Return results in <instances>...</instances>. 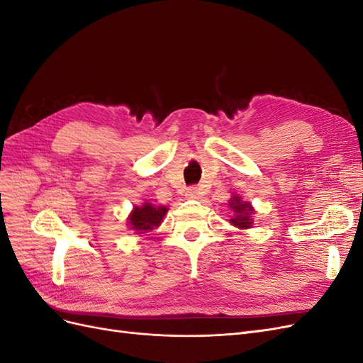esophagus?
<instances>
[{
	"instance_id": "34e87169",
	"label": "esophagus",
	"mask_w": 363,
	"mask_h": 363,
	"mask_svg": "<svg viewBox=\"0 0 363 363\" xmlns=\"http://www.w3.org/2000/svg\"><path fill=\"white\" fill-rule=\"evenodd\" d=\"M203 194V188H200V186H191V188L186 189V196L188 199H199Z\"/></svg>"
}]
</instances>
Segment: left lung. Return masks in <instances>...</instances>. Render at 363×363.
<instances>
[{
    "instance_id": "left-lung-1",
    "label": "left lung",
    "mask_w": 363,
    "mask_h": 363,
    "mask_svg": "<svg viewBox=\"0 0 363 363\" xmlns=\"http://www.w3.org/2000/svg\"><path fill=\"white\" fill-rule=\"evenodd\" d=\"M230 207L236 212V216L233 219H230L232 224L239 228H250L252 224L250 218V215L252 213V207L248 203L240 201L239 196H233V200L230 201Z\"/></svg>"
}]
</instances>
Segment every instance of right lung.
Listing matches in <instances>:
<instances>
[{
	"instance_id": "obj_1",
	"label": "right lung",
	"mask_w": 363,
	"mask_h": 363,
	"mask_svg": "<svg viewBox=\"0 0 363 363\" xmlns=\"http://www.w3.org/2000/svg\"><path fill=\"white\" fill-rule=\"evenodd\" d=\"M167 212H168L167 207L163 206L156 207L150 203H145L142 207L133 208L128 221L131 228L136 230L139 233H144V232H148V230L157 227L162 223V219Z\"/></svg>"
}]
</instances>
